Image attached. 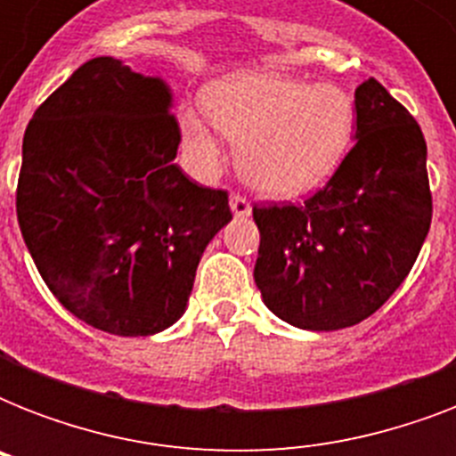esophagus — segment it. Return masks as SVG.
<instances>
[{
	"mask_svg": "<svg viewBox=\"0 0 456 456\" xmlns=\"http://www.w3.org/2000/svg\"><path fill=\"white\" fill-rule=\"evenodd\" d=\"M229 206H232V213L236 215V217H248L250 215V203L246 196H241V193H232V199H229Z\"/></svg>",
	"mask_w": 456,
	"mask_h": 456,
	"instance_id": "obj_1",
	"label": "esophagus"
}]
</instances>
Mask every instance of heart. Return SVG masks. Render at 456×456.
<instances>
[{
  "label": "heart",
  "instance_id": "1",
  "mask_svg": "<svg viewBox=\"0 0 456 456\" xmlns=\"http://www.w3.org/2000/svg\"><path fill=\"white\" fill-rule=\"evenodd\" d=\"M210 123L236 144V165L250 186L270 196H293L322 184L343 163L357 103L338 85L270 73L232 75L206 96ZM186 151L200 172L220 160V142L199 116L182 120Z\"/></svg>",
  "mask_w": 456,
  "mask_h": 456
}]
</instances>
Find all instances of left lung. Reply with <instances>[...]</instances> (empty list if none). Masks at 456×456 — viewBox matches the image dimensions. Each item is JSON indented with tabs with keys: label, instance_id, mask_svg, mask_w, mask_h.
Masks as SVG:
<instances>
[{
	"label": "left lung",
	"instance_id": "8db88e82",
	"mask_svg": "<svg viewBox=\"0 0 456 456\" xmlns=\"http://www.w3.org/2000/svg\"><path fill=\"white\" fill-rule=\"evenodd\" d=\"M354 146L303 203L253 206L256 284L279 319L336 331L397 291L431 229L426 139L403 103L369 77L354 89Z\"/></svg>",
	"mask_w": 456,
	"mask_h": 456
}]
</instances>
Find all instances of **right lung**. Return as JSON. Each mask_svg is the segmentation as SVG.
Segmentation results:
<instances>
[{"label":"right lung","mask_w":456,"mask_h":456,"mask_svg":"<svg viewBox=\"0 0 456 456\" xmlns=\"http://www.w3.org/2000/svg\"><path fill=\"white\" fill-rule=\"evenodd\" d=\"M160 77L99 56L28 123L16 215L39 274L85 324L151 336L184 314L227 191L175 163L182 142Z\"/></svg>","instance_id":"right-lung-1"}]
</instances>
